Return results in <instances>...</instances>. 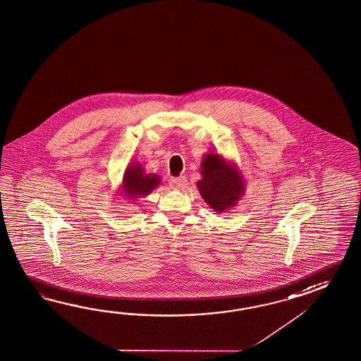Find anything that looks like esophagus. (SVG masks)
Listing matches in <instances>:
<instances>
[{"instance_id":"34e87169","label":"esophagus","mask_w":361,"mask_h":361,"mask_svg":"<svg viewBox=\"0 0 361 361\" xmlns=\"http://www.w3.org/2000/svg\"><path fill=\"white\" fill-rule=\"evenodd\" d=\"M186 185H188V181L184 176L176 177L171 181V188L176 189V190H183L184 188H186Z\"/></svg>"}]
</instances>
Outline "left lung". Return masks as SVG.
<instances>
[{"label": "left lung", "instance_id": "8db88e82", "mask_svg": "<svg viewBox=\"0 0 361 361\" xmlns=\"http://www.w3.org/2000/svg\"><path fill=\"white\" fill-rule=\"evenodd\" d=\"M202 178L197 188L203 201L215 212H226L245 194V180L238 166L216 152L206 154L201 161Z\"/></svg>", "mask_w": 361, "mask_h": 361}]
</instances>
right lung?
Wrapping results in <instances>:
<instances>
[{
  "mask_svg": "<svg viewBox=\"0 0 361 361\" xmlns=\"http://www.w3.org/2000/svg\"><path fill=\"white\" fill-rule=\"evenodd\" d=\"M161 178L157 173H146L141 163L132 161L123 172V181L114 195L123 197L126 201H135L149 195L158 188Z\"/></svg>",
  "mask_w": 361,
  "mask_h": 361,
  "instance_id": "obj_1",
  "label": "right lung"
}]
</instances>
